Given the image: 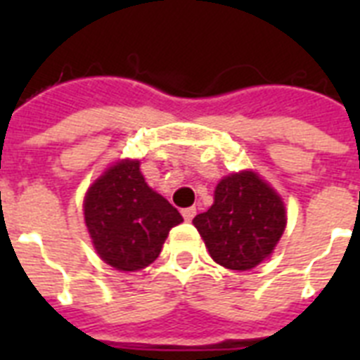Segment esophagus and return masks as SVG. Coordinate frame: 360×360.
I'll return each mask as SVG.
<instances>
[{
  "mask_svg": "<svg viewBox=\"0 0 360 360\" xmlns=\"http://www.w3.org/2000/svg\"><path fill=\"white\" fill-rule=\"evenodd\" d=\"M181 214H183V219H185L186 222H191V220L194 219V217H196V209H194V207H186V209H183V211H181Z\"/></svg>",
  "mask_w": 360,
  "mask_h": 360,
  "instance_id": "1",
  "label": "esophagus"
}]
</instances>
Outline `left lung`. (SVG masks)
Returning a JSON list of instances; mask_svg holds the SVG:
<instances>
[{
    "label": "left lung",
    "instance_id": "left-lung-1",
    "mask_svg": "<svg viewBox=\"0 0 360 360\" xmlns=\"http://www.w3.org/2000/svg\"><path fill=\"white\" fill-rule=\"evenodd\" d=\"M192 224L219 265L248 271L274 250L285 230V207L259 175L239 172L220 181L213 205Z\"/></svg>",
    "mask_w": 360,
    "mask_h": 360
}]
</instances>
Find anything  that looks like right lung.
I'll return each mask as SVG.
<instances>
[{
  "instance_id": "1",
  "label": "right lung",
  "mask_w": 360,
  "mask_h": 360,
  "mask_svg": "<svg viewBox=\"0 0 360 360\" xmlns=\"http://www.w3.org/2000/svg\"><path fill=\"white\" fill-rule=\"evenodd\" d=\"M84 219L103 262L117 271H140L158 257L183 217L147 185L140 160H120L98 177L84 200Z\"/></svg>"
}]
</instances>
